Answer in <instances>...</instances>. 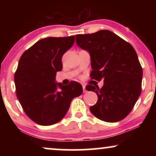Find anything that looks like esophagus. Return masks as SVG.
I'll return each mask as SVG.
<instances>
[{"label": "esophagus", "instance_id": "obj_1", "mask_svg": "<svg viewBox=\"0 0 156 156\" xmlns=\"http://www.w3.org/2000/svg\"><path fill=\"white\" fill-rule=\"evenodd\" d=\"M82 87H83V92L84 93H86L87 92V90H86V89H85V85H82Z\"/></svg>", "mask_w": 156, "mask_h": 156}]
</instances>
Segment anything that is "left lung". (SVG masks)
<instances>
[{
  "mask_svg": "<svg viewBox=\"0 0 156 156\" xmlns=\"http://www.w3.org/2000/svg\"><path fill=\"white\" fill-rule=\"evenodd\" d=\"M76 44L91 57V79L104 80L101 89L87 85L98 101L89 108L106 122L122 120L131 112L141 93L143 69L131 44L107 30L76 35Z\"/></svg>",
  "mask_w": 156,
  "mask_h": 156,
  "instance_id": "left-lung-1",
  "label": "left lung"
}]
</instances>
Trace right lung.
Here are the masks:
<instances>
[{
	"label": "right lung",
	"instance_id": "1",
	"mask_svg": "<svg viewBox=\"0 0 156 156\" xmlns=\"http://www.w3.org/2000/svg\"><path fill=\"white\" fill-rule=\"evenodd\" d=\"M74 35L47 37L39 40L23 53L14 80L16 95L27 116L42 126L62 120L72 100L82 94L80 83L62 85L55 81L62 69V57L72 48Z\"/></svg>",
	"mask_w": 156,
	"mask_h": 156
}]
</instances>
